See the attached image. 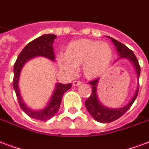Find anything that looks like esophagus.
<instances>
[{
	"instance_id": "34e87169",
	"label": "esophagus",
	"mask_w": 149,
	"mask_h": 149,
	"mask_svg": "<svg viewBox=\"0 0 149 149\" xmlns=\"http://www.w3.org/2000/svg\"><path fill=\"white\" fill-rule=\"evenodd\" d=\"M80 84H81V81H80V80H74L73 82H72V85H73V86H78V85H80Z\"/></svg>"
}]
</instances>
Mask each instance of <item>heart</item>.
<instances>
[{"label":"heart","mask_w":149,"mask_h":149,"mask_svg":"<svg viewBox=\"0 0 149 149\" xmlns=\"http://www.w3.org/2000/svg\"><path fill=\"white\" fill-rule=\"evenodd\" d=\"M112 58V50L108 44L99 41L80 39L72 42L66 52L58 54V63L61 71L72 76L83 64L86 76H99L108 66Z\"/></svg>","instance_id":"heart-1"}]
</instances>
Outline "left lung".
I'll list each match as a JSON object with an SVG mask.
<instances>
[{"label": "left lung", "mask_w": 149, "mask_h": 149, "mask_svg": "<svg viewBox=\"0 0 149 149\" xmlns=\"http://www.w3.org/2000/svg\"><path fill=\"white\" fill-rule=\"evenodd\" d=\"M108 38L111 39L114 44V46L116 47L117 51L119 54V58H127L133 63V66L135 67L137 74V79H139L140 73H141V67H140L139 62L137 61V58H136L135 54L130 49H129L124 44L120 42L116 39L113 38H111L107 36ZM100 79H95L94 80H91L89 82V84L91 85L92 88V91L91 95H90L88 100L85 101L86 108L89 112V114L94 118L95 120H96L97 122H102V123H110L111 122H114L115 120L118 119L119 118L125 114V112L130 108V107L133 103V102L136 100L138 91H139V84L138 87L136 88V90L135 93L133 95V98L131 99L130 102L127 105L123 107L122 108L112 109L106 107L102 105V103L100 102V100L97 96V84L99 82Z\"/></svg>", "instance_id": "1"}]
</instances>
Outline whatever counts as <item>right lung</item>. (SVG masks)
<instances>
[{
  "mask_svg": "<svg viewBox=\"0 0 149 149\" xmlns=\"http://www.w3.org/2000/svg\"><path fill=\"white\" fill-rule=\"evenodd\" d=\"M57 38V35L52 34L43 35L35 38L24 47L20 54H19L16 62L14 64V78H13V88L16 91L17 100H18L19 107L23 111L31 118L40 121H47L57 114L59 110L61 99L63 95L71 88V84L57 83L55 85V89L53 92L52 96L50 98L48 104L43 109L39 111H34L29 108L23 101L19 88V80L20 76V72L23 67L30 59L42 56L49 58V60L54 61V53L53 49V43L54 39Z\"/></svg>",
  "mask_w": 149,
  "mask_h": 149,
  "instance_id": "right-lung-1",
  "label": "right lung"
}]
</instances>
